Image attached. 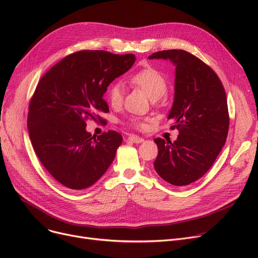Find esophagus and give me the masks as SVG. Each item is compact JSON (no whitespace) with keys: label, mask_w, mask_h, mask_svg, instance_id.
Here are the masks:
<instances>
[{"label":"esophagus","mask_w":258,"mask_h":258,"mask_svg":"<svg viewBox=\"0 0 258 258\" xmlns=\"http://www.w3.org/2000/svg\"><path fill=\"white\" fill-rule=\"evenodd\" d=\"M128 140L132 141L133 143H136V144L142 143V142L144 141L143 138H140V137H138V136H135V135H132V136H130V137H128Z\"/></svg>","instance_id":"34e87169"}]
</instances>
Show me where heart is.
I'll use <instances>...</instances> for the list:
<instances>
[{"label":"heart","instance_id":"1","mask_svg":"<svg viewBox=\"0 0 258 258\" xmlns=\"http://www.w3.org/2000/svg\"><path fill=\"white\" fill-rule=\"evenodd\" d=\"M131 81L138 88H140L146 96L153 101H156L163 97L167 92V81L159 71L147 68L132 76ZM107 98L113 106H118L123 98V88L121 84L114 83L107 90ZM132 124L138 127H142L144 124L139 119H132Z\"/></svg>","mask_w":258,"mask_h":258}]
</instances>
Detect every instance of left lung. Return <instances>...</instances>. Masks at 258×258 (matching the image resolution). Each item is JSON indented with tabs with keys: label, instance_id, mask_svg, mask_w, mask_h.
<instances>
[{
	"label": "left lung",
	"instance_id": "left-lung-1",
	"mask_svg": "<svg viewBox=\"0 0 258 258\" xmlns=\"http://www.w3.org/2000/svg\"><path fill=\"white\" fill-rule=\"evenodd\" d=\"M148 59L169 60L175 67L167 119L180 131L174 142L155 139L159 152L154 167L167 183L189 185L209 170L225 145L229 130L226 93L211 68L184 50L159 51Z\"/></svg>",
	"mask_w": 258,
	"mask_h": 258
}]
</instances>
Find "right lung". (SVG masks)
I'll list each match as a JSON object with an SVG mask.
<instances>
[{"label":"right lung","instance_id":"1","mask_svg":"<svg viewBox=\"0 0 258 258\" xmlns=\"http://www.w3.org/2000/svg\"><path fill=\"white\" fill-rule=\"evenodd\" d=\"M136 57L84 50L64 57L42 77L29 104L28 131L34 151L52 177L80 190L96 183L115 159L122 136L108 131L92 137L86 120L100 119L108 85Z\"/></svg>","mask_w":258,"mask_h":258}]
</instances>
